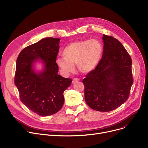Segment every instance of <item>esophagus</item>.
<instances>
[{"instance_id": "esophagus-1", "label": "esophagus", "mask_w": 148, "mask_h": 148, "mask_svg": "<svg viewBox=\"0 0 148 148\" xmlns=\"http://www.w3.org/2000/svg\"><path fill=\"white\" fill-rule=\"evenodd\" d=\"M79 81V79L77 78H74L73 80V83H75V82H77Z\"/></svg>"}]
</instances>
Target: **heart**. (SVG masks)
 Wrapping results in <instances>:
<instances>
[{
	"label": "heart",
	"mask_w": 148,
	"mask_h": 148,
	"mask_svg": "<svg viewBox=\"0 0 148 148\" xmlns=\"http://www.w3.org/2000/svg\"><path fill=\"white\" fill-rule=\"evenodd\" d=\"M102 53V45L97 40L75 41L65 47L62 51L63 57H57L56 63L66 75L74 71V64L79 71L88 73L97 66Z\"/></svg>",
	"instance_id": "heart-1"
}]
</instances>
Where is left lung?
Returning <instances> with one entry per match:
<instances>
[{
    "label": "left lung",
    "mask_w": 148,
    "mask_h": 148,
    "mask_svg": "<svg viewBox=\"0 0 148 148\" xmlns=\"http://www.w3.org/2000/svg\"><path fill=\"white\" fill-rule=\"evenodd\" d=\"M102 58L83 80L85 99L93 110L109 112L119 108L129 97L134 80L132 60L122 44L103 34Z\"/></svg>",
    "instance_id": "1"
}]
</instances>
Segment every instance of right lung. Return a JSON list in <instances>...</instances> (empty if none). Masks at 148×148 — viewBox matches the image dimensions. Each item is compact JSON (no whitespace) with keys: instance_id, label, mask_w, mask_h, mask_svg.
<instances>
[{"instance_id":"add662e5","label":"right lung","mask_w":148,"mask_h":148,"mask_svg":"<svg viewBox=\"0 0 148 148\" xmlns=\"http://www.w3.org/2000/svg\"><path fill=\"white\" fill-rule=\"evenodd\" d=\"M60 40L59 38H43L22 49L17 59L14 83L21 101L40 116L53 115L61 110L65 100L63 92L72 82L71 79L57 74L56 60ZM39 59L45 68L37 74L32 65Z\"/></svg>"}]
</instances>
